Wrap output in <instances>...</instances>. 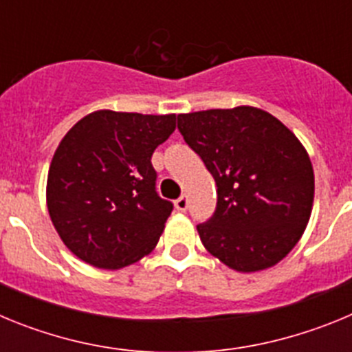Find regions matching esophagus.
<instances>
[{"label": "esophagus", "instance_id": "esophagus-1", "mask_svg": "<svg viewBox=\"0 0 352 352\" xmlns=\"http://www.w3.org/2000/svg\"><path fill=\"white\" fill-rule=\"evenodd\" d=\"M174 206H176V210L178 211H186V208H188V197L183 194L182 197H178L176 201H174Z\"/></svg>", "mask_w": 352, "mask_h": 352}]
</instances>
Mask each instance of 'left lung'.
Returning a JSON list of instances; mask_svg holds the SVG:
<instances>
[{
    "label": "left lung",
    "mask_w": 352,
    "mask_h": 352,
    "mask_svg": "<svg viewBox=\"0 0 352 352\" xmlns=\"http://www.w3.org/2000/svg\"><path fill=\"white\" fill-rule=\"evenodd\" d=\"M178 129L217 183V210L197 226L204 248L239 273L280 263L314 206V167L300 139L252 105L178 114Z\"/></svg>",
    "instance_id": "1"
}]
</instances>
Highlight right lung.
<instances>
[{
  "instance_id": "1",
  "label": "right lung",
  "mask_w": 352,
  "mask_h": 352,
  "mask_svg": "<svg viewBox=\"0 0 352 352\" xmlns=\"http://www.w3.org/2000/svg\"><path fill=\"white\" fill-rule=\"evenodd\" d=\"M176 114L100 109L72 126L47 174L49 217L74 256L102 270L138 263L157 247L173 204L155 192V148Z\"/></svg>"
}]
</instances>
